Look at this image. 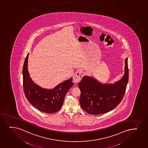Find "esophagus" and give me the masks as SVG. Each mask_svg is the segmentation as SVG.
Listing matches in <instances>:
<instances>
[{"instance_id": "esophagus-1", "label": "esophagus", "mask_w": 148, "mask_h": 148, "mask_svg": "<svg viewBox=\"0 0 148 148\" xmlns=\"http://www.w3.org/2000/svg\"><path fill=\"white\" fill-rule=\"evenodd\" d=\"M83 73L82 71H79L73 75V82L75 84H77L80 82L83 77Z\"/></svg>"}]
</instances>
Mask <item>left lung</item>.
Listing matches in <instances>:
<instances>
[{"mask_svg": "<svg viewBox=\"0 0 148 148\" xmlns=\"http://www.w3.org/2000/svg\"><path fill=\"white\" fill-rule=\"evenodd\" d=\"M123 76L112 83H102L94 77L85 75L78 83L80 106L88 114L97 115L108 112L121 103L128 81V58L125 59Z\"/></svg>", "mask_w": 148, "mask_h": 148, "instance_id": "left-lung-1", "label": "left lung"}]
</instances>
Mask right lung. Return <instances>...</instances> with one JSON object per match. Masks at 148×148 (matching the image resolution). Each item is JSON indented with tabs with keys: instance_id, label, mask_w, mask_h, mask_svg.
Returning a JSON list of instances; mask_svg holds the SVG:
<instances>
[{
	"instance_id": "add662e5",
	"label": "right lung",
	"mask_w": 148,
	"mask_h": 148,
	"mask_svg": "<svg viewBox=\"0 0 148 148\" xmlns=\"http://www.w3.org/2000/svg\"><path fill=\"white\" fill-rule=\"evenodd\" d=\"M29 53L26 57L23 69L24 93L29 102L41 112L53 114L59 110L63 105L68 90L73 86V78L61 82L54 88H42L33 82L27 69Z\"/></svg>"
}]
</instances>
